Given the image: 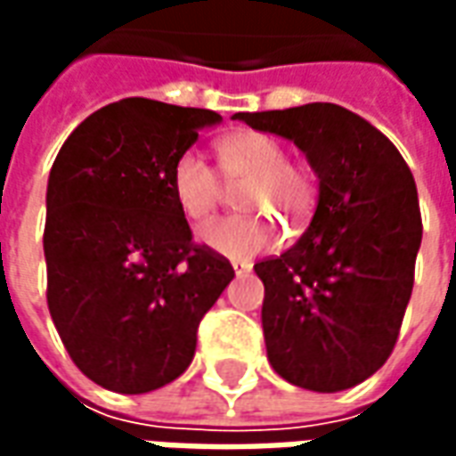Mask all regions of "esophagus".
Instances as JSON below:
<instances>
[{
  "mask_svg": "<svg viewBox=\"0 0 456 456\" xmlns=\"http://www.w3.org/2000/svg\"><path fill=\"white\" fill-rule=\"evenodd\" d=\"M248 271H251L248 264H234V273H237V276H247Z\"/></svg>",
  "mask_w": 456,
  "mask_h": 456,
  "instance_id": "obj_1",
  "label": "esophagus"
}]
</instances>
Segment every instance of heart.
<instances>
[{
	"instance_id": "obj_1",
	"label": "heart",
	"mask_w": 456,
	"mask_h": 456,
	"mask_svg": "<svg viewBox=\"0 0 456 456\" xmlns=\"http://www.w3.org/2000/svg\"><path fill=\"white\" fill-rule=\"evenodd\" d=\"M219 169L200 151H185L173 166V195L185 217L205 222L227 198V185L247 188L239 195L244 209L288 219V229L303 227L317 200L315 175L303 163L288 160L286 146L264 131H241L219 143ZM225 180L222 181L221 178ZM278 232L264 215L248 212L212 222L200 241L234 261H248L276 244Z\"/></svg>"
}]
</instances>
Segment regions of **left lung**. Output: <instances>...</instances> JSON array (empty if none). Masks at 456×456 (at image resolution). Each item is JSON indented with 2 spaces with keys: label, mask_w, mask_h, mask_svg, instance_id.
Returning <instances> with one entry per match:
<instances>
[{
  "label": "left lung",
  "mask_w": 456,
  "mask_h": 456,
  "mask_svg": "<svg viewBox=\"0 0 456 456\" xmlns=\"http://www.w3.org/2000/svg\"><path fill=\"white\" fill-rule=\"evenodd\" d=\"M234 119L293 141L320 180L305 234L254 266L266 288L268 362L307 391L352 388L391 356L411 300L422 239L411 168L381 131L339 104Z\"/></svg>",
  "instance_id": "1"
}]
</instances>
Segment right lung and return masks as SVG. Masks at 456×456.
Listing matches in <instances>:
<instances>
[{
	"instance_id": "1",
	"label": "right lung",
	"mask_w": 456,
	"mask_h": 456,
	"mask_svg": "<svg viewBox=\"0 0 456 456\" xmlns=\"http://www.w3.org/2000/svg\"><path fill=\"white\" fill-rule=\"evenodd\" d=\"M212 110L126 97L90 114L58 151L45 192L48 310L80 371L117 393L175 381L200 320L234 278L192 241L173 166L219 124Z\"/></svg>"
}]
</instances>
